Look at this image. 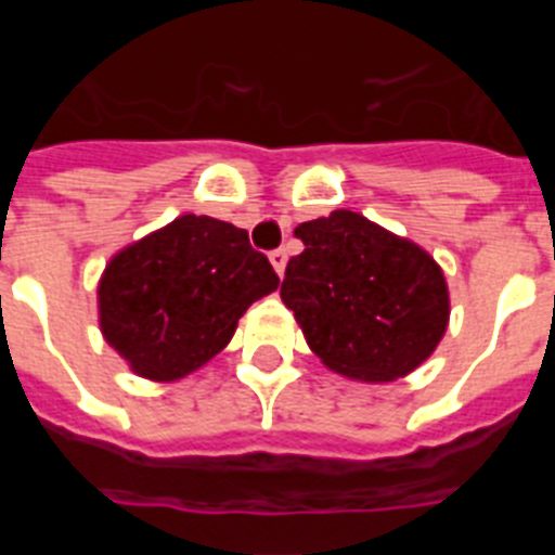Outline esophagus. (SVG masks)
Segmentation results:
<instances>
[{
  "instance_id": "1",
  "label": "esophagus",
  "mask_w": 555,
  "mask_h": 555,
  "mask_svg": "<svg viewBox=\"0 0 555 555\" xmlns=\"http://www.w3.org/2000/svg\"><path fill=\"white\" fill-rule=\"evenodd\" d=\"M269 261H272L274 272H278V274H283V269H286V261H288L286 249H283V247L272 249V253H269Z\"/></svg>"
}]
</instances>
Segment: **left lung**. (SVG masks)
<instances>
[{
  "label": "left lung",
  "mask_w": 555,
  "mask_h": 555,
  "mask_svg": "<svg viewBox=\"0 0 555 555\" xmlns=\"http://www.w3.org/2000/svg\"><path fill=\"white\" fill-rule=\"evenodd\" d=\"M281 297L322 364L356 380L409 375L442 341L448 283L425 249L352 210L302 222Z\"/></svg>",
  "instance_id": "left-lung-1"
}]
</instances>
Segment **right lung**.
I'll return each instance as SVG.
<instances>
[{"label":"right lung","mask_w":555,"mask_h":555,"mask_svg":"<svg viewBox=\"0 0 555 555\" xmlns=\"http://www.w3.org/2000/svg\"><path fill=\"white\" fill-rule=\"evenodd\" d=\"M278 283L247 230L185 214L107 263L100 325L132 372L178 380L224 350L242 313Z\"/></svg>","instance_id":"1"}]
</instances>
